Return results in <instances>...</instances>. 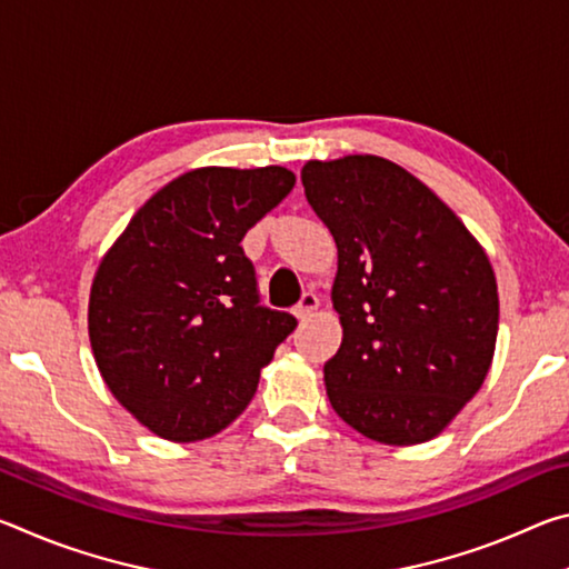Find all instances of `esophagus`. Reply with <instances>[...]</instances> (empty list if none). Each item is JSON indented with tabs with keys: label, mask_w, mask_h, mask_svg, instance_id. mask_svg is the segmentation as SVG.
Instances as JSON below:
<instances>
[{
	"label": "esophagus",
	"mask_w": 569,
	"mask_h": 569,
	"mask_svg": "<svg viewBox=\"0 0 569 569\" xmlns=\"http://www.w3.org/2000/svg\"><path fill=\"white\" fill-rule=\"evenodd\" d=\"M316 308H319V296H316L313 291H308V293H303L301 301H298V306L293 308V313H296L298 321H306V319H311Z\"/></svg>",
	"instance_id": "34e87169"
}]
</instances>
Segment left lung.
I'll return each instance as SVG.
<instances>
[{
    "mask_svg": "<svg viewBox=\"0 0 569 569\" xmlns=\"http://www.w3.org/2000/svg\"><path fill=\"white\" fill-rule=\"evenodd\" d=\"M301 180L339 248L331 298L343 339L323 366L333 411L381 445L435 439L492 366V263L465 223L397 162L311 160Z\"/></svg>",
    "mask_w": 569,
    "mask_h": 569,
    "instance_id": "obj_1",
    "label": "left lung"
}]
</instances>
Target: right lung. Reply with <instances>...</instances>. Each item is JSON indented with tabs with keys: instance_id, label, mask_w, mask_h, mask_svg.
Returning a JSON list of instances; mask_svg holds the SVG:
<instances>
[{
	"instance_id": "1",
	"label": "right lung",
	"mask_w": 569,
	"mask_h": 569,
	"mask_svg": "<svg viewBox=\"0 0 569 569\" xmlns=\"http://www.w3.org/2000/svg\"><path fill=\"white\" fill-rule=\"evenodd\" d=\"M291 170L198 168L160 188L114 240L90 291L104 383L152 435L200 441L238 419L296 329L261 306L240 240L293 190Z\"/></svg>"
}]
</instances>
